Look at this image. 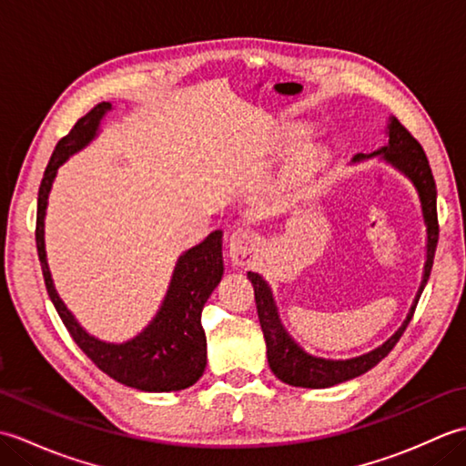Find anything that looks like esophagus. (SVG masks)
I'll use <instances>...</instances> for the list:
<instances>
[{
    "mask_svg": "<svg viewBox=\"0 0 466 466\" xmlns=\"http://www.w3.org/2000/svg\"><path fill=\"white\" fill-rule=\"evenodd\" d=\"M260 238L258 234L250 228H236V230L230 234L228 238V250H230V258L234 264H246L252 254L258 250Z\"/></svg>",
    "mask_w": 466,
    "mask_h": 466,
    "instance_id": "obj_1",
    "label": "esophagus"
}]
</instances>
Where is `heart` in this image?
Wrapping results in <instances>:
<instances>
[{
	"label": "heart",
	"instance_id": "obj_1",
	"mask_svg": "<svg viewBox=\"0 0 466 466\" xmlns=\"http://www.w3.org/2000/svg\"><path fill=\"white\" fill-rule=\"evenodd\" d=\"M310 136L309 127L302 126H289L276 134L274 137V147L276 152L280 154H290L296 147L302 146L306 142V137ZM324 160V152L319 150V147H306L299 156L294 157V162L289 166L279 182V192H290L296 186H300L302 182L309 180L316 172Z\"/></svg>",
	"mask_w": 466,
	"mask_h": 466
}]
</instances>
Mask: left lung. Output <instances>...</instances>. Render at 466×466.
Segmentation results:
<instances>
[{"label":"left lung","mask_w":466,"mask_h":466,"mask_svg":"<svg viewBox=\"0 0 466 466\" xmlns=\"http://www.w3.org/2000/svg\"><path fill=\"white\" fill-rule=\"evenodd\" d=\"M386 142L369 154H356L350 164H360L376 157V160L390 166L402 174L412 184L414 192L419 196L420 214L424 228H427V252H424V268L422 280L417 290V296L409 309L407 319L399 326L390 339H386L376 349L352 356V359H324L306 352L302 346L294 340V336L286 330L282 324L279 304L274 300L272 286L266 282L260 272H248V280L254 286L256 310H258V320L266 340V356H268L270 370L276 379L290 386H300V389H330L334 384L352 380L356 376L369 372L372 366L379 364L386 354H389L394 344L399 342L404 329H407L412 312L417 309V302L429 282L434 250L439 242V222H437V186L431 172V166L424 154L422 146L414 140L397 117L389 116V122L384 127Z\"/></svg>","instance_id":"8db88e82"}]
</instances>
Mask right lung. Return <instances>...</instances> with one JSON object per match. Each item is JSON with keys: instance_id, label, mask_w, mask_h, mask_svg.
Instances as JSON below:
<instances>
[{"instance_id": "add662e5", "label": "right lung", "mask_w": 466, "mask_h": 466, "mask_svg": "<svg viewBox=\"0 0 466 466\" xmlns=\"http://www.w3.org/2000/svg\"><path fill=\"white\" fill-rule=\"evenodd\" d=\"M112 110L110 102H100L80 117L72 132L57 142L44 172L37 194L35 244L46 289L74 342L110 379L144 392L184 390L198 382L206 369V334L200 316L204 304L224 276L222 230L210 232L200 244L177 256L170 284L154 319L132 339L122 342L97 339L77 322L72 310L59 299L47 264L46 214L59 166L100 136L106 116Z\"/></svg>"}]
</instances>
